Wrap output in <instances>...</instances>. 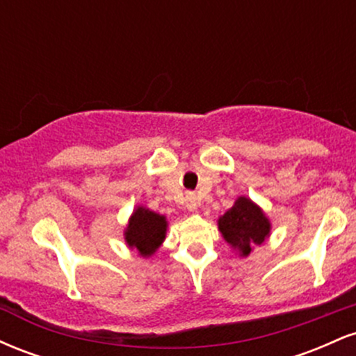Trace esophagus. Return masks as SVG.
Listing matches in <instances>:
<instances>
[{
    "label": "esophagus",
    "instance_id": "obj_1",
    "mask_svg": "<svg viewBox=\"0 0 356 356\" xmlns=\"http://www.w3.org/2000/svg\"><path fill=\"white\" fill-rule=\"evenodd\" d=\"M186 207H187V209H189L191 212L197 211V207H199V199H197V195L194 194V192H187V195H186Z\"/></svg>",
    "mask_w": 356,
    "mask_h": 356
}]
</instances>
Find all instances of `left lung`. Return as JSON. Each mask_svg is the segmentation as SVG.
I'll return each mask as SVG.
<instances>
[{
    "label": "left lung",
    "instance_id": "1",
    "mask_svg": "<svg viewBox=\"0 0 356 356\" xmlns=\"http://www.w3.org/2000/svg\"><path fill=\"white\" fill-rule=\"evenodd\" d=\"M218 226L222 238L244 257L249 256L252 246L263 244L271 231V222L261 207L244 195L236 199L234 206L220 216Z\"/></svg>",
    "mask_w": 356,
    "mask_h": 356
}]
</instances>
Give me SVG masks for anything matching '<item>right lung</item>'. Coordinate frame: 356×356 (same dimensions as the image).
I'll list each match as a JSON object with an SVG mask.
<instances>
[{"label": "right lung", "mask_w": 356, "mask_h": 356, "mask_svg": "<svg viewBox=\"0 0 356 356\" xmlns=\"http://www.w3.org/2000/svg\"><path fill=\"white\" fill-rule=\"evenodd\" d=\"M165 231V216L138 206L130 216L129 226L125 227V243L129 244V248L137 249L140 256L149 257L164 243Z\"/></svg>", "instance_id": "add662e5"}]
</instances>
